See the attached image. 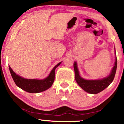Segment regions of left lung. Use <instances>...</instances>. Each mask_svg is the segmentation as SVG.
Instances as JSON below:
<instances>
[{"label": "left lung", "mask_w": 124, "mask_h": 124, "mask_svg": "<svg viewBox=\"0 0 124 124\" xmlns=\"http://www.w3.org/2000/svg\"><path fill=\"white\" fill-rule=\"evenodd\" d=\"M73 65L74 72H75V80L77 84L86 92L96 94V93H99V92L104 90L106 88H107L109 85L110 83L114 80L116 70H117V56H116V62L114 63V66L113 67L111 73L106 78H103L102 80H86L81 78L79 74L76 62H74Z\"/></svg>", "instance_id": "left-lung-1"}]
</instances>
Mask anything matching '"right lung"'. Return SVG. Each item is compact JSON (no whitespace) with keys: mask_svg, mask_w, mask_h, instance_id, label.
Returning <instances> with one entry per match:
<instances>
[{"mask_svg":"<svg viewBox=\"0 0 124 124\" xmlns=\"http://www.w3.org/2000/svg\"><path fill=\"white\" fill-rule=\"evenodd\" d=\"M61 62L56 65L51 71L50 75L43 80L25 79L16 74L9 66L10 73L17 86L25 91L30 93H39L48 89L53 85L55 79V69L60 65Z\"/></svg>","mask_w":124,"mask_h":124,"instance_id":"obj_1","label":"right lung"}]
</instances>
